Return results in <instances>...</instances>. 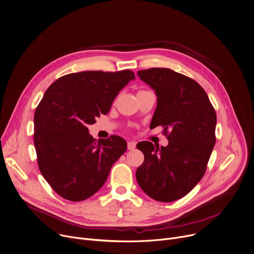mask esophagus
<instances>
[{
  "label": "esophagus",
  "instance_id": "1",
  "mask_svg": "<svg viewBox=\"0 0 254 254\" xmlns=\"http://www.w3.org/2000/svg\"><path fill=\"white\" fill-rule=\"evenodd\" d=\"M135 146H136V143L134 141L127 142V149L128 150H133L135 148Z\"/></svg>",
  "mask_w": 254,
  "mask_h": 254
}]
</instances>
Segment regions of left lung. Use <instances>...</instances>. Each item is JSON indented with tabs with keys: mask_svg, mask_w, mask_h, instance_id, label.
<instances>
[{
	"mask_svg": "<svg viewBox=\"0 0 254 254\" xmlns=\"http://www.w3.org/2000/svg\"><path fill=\"white\" fill-rule=\"evenodd\" d=\"M136 74L157 96L150 127L162 126L169 142L161 148L137 143L145 160L135 178L150 197L170 202L187 195L202 178L216 143V112L201 86L187 76L166 67Z\"/></svg>",
	"mask_w": 254,
	"mask_h": 254,
	"instance_id": "1",
	"label": "left lung"
}]
</instances>
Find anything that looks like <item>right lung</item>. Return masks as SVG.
I'll use <instances>...</instances> for the list:
<instances>
[{"mask_svg": "<svg viewBox=\"0 0 254 254\" xmlns=\"http://www.w3.org/2000/svg\"><path fill=\"white\" fill-rule=\"evenodd\" d=\"M131 80L129 70L86 71L63 76L45 91L34 113V146L42 176L62 197L81 201L96 193L127 151L123 137L97 142L88 126L108 113Z\"/></svg>", "mask_w": 254, "mask_h": 254, "instance_id": "right-lung-1", "label": "right lung"}]
</instances>
